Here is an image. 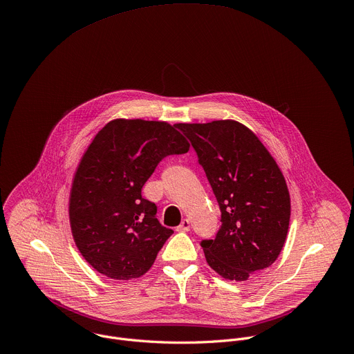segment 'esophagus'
I'll return each mask as SVG.
<instances>
[{
  "instance_id": "34e87169",
  "label": "esophagus",
  "mask_w": 354,
  "mask_h": 354,
  "mask_svg": "<svg viewBox=\"0 0 354 354\" xmlns=\"http://www.w3.org/2000/svg\"><path fill=\"white\" fill-rule=\"evenodd\" d=\"M178 232H189L190 230V221L189 219H183L182 223L176 227Z\"/></svg>"
}]
</instances>
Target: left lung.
<instances>
[{"mask_svg": "<svg viewBox=\"0 0 354 354\" xmlns=\"http://www.w3.org/2000/svg\"><path fill=\"white\" fill-rule=\"evenodd\" d=\"M190 140L221 209L214 239L200 242L208 266L246 281L279 256L290 219L285 178L259 138L234 121L178 124Z\"/></svg>", "mask_w": 354, "mask_h": 354, "instance_id": "8db88e82", "label": "left lung"}]
</instances>
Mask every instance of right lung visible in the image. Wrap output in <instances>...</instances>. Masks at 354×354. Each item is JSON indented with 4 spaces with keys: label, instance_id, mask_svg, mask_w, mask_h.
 Wrapping results in <instances>:
<instances>
[{
    "label": "right lung",
    "instance_id": "obj_1",
    "mask_svg": "<svg viewBox=\"0 0 354 354\" xmlns=\"http://www.w3.org/2000/svg\"><path fill=\"white\" fill-rule=\"evenodd\" d=\"M189 143L167 122L115 120L86 150L69 198L75 243L100 274L120 281L139 278L174 233L157 218V205L142 189L168 156Z\"/></svg>",
    "mask_w": 354,
    "mask_h": 354
}]
</instances>
